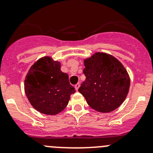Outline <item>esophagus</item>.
<instances>
[{
  "label": "esophagus",
  "instance_id": "esophagus-1",
  "mask_svg": "<svg viewBox=\"0 0 153 153\" xmlns=\"http://www.w3.org/2000/svg\"><path fill=\"white\" fill-rule=\"evenodd\" d=\"M79 87H80V84H79V83H78V84H75V89H76V90H78V89H79Z\"/></svg>",
  "mask_w": 153,
  "mask_h": 153
}]
</instances>
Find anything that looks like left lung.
<instances>
[{
  "mask_svg": "<svg viewBox=\"0 0 153 153\" xmlns=\"http://www.w3.org/2000/svg\"><path fill=\"white\" fill-rule=\"evenodd\" d=\"M86 80L78 92L90 107L109 112L121 105L129 92L130 79L124 66L109 54L97 52L84 60Z\"/></svg>",
  "mask_w": 153,
  "mask_h": 153,
  "instance_id": "8db88e82",
  "label": "left lung"
}]
</instances>
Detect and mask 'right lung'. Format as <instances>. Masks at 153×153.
I'll list each match as a JSON object with an SVG mask.
<instances>
[{"instance_id": "obj_1", "label": "right lung", "mask_w": 153, "mask_h": 153, "mask_svg": "<svg viewBox=\"0 0 153 153\" xmlns=\"http://www.w3.org/2000/svg\"><path fill=\"white\" fill-rule=\"evenodd\" d=\"M24 89L31 105L46 115H54L64 110L75 89L69 75L61 71V63L50 57L37 61L29 69Z\"/></svg>"}]
</instances>
